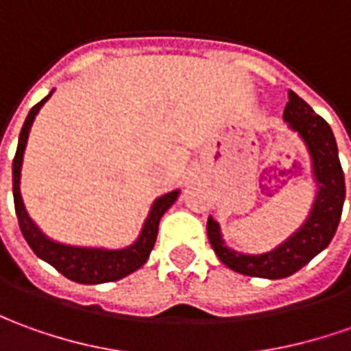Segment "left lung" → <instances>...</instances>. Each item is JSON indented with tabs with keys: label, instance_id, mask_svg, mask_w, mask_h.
<instances>
[{
	"label": "left lung",
	"instance_id": "1",
	"mask_svg": "<svg viewBox=\"0 0 351 351\" xmlns=\"http://www.w3.org/2000/svg\"><path fill=\"white\" fill-rule=\"evenodd\" d=\"M282 119L288 128L300 136L311 161L315 197L306 221L273 250L263 254H244L226 244L221 225L213 217L209 215L207 219V236L221 263L240 275L269 280L294 275L330 244L340 223L346 197L338 145L328 123L292 90L288 92V104Z\"/></svg>",
	"mask_w": 351,
	"mask_h": 351
}]
</instances>
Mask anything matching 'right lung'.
Wrapping results in <instances>:
<instances>
[{"instance_id": "1", "label": "right lung", "mask_w": 351, "mask_h": 351, "mask_svg": "<svg viewBox=\"0 0 351 351\" xmlns=\"http://www.w3.org/2000/svg\"><path fill=\"white\" fill-rule=\"evenodd\" d=\"M56 90H51L40 104H36L26 117L25 125L19 134V145H16L15 159H13V199H15V211L19 219L21 232L25 236L28 245L32 247L36 256L42 261L56 267L57 271L69 280H75L80 285H104L113 282L119 278H125L130 273L138 271L147 261L156 245L157 228L159 221L165 215V211L175 204L180 195V190H173L167 194L159 195L154 199V204L147 211L144 225L140 228V234L132 244L125 247H94V245H71L57 242L53 238L42 232V228L32 221V217L26 211L23 195H21V171H23V159L28 144V134L34 125L36 115L44 104L53 95Z\"/></svg>"}]
</instances>
